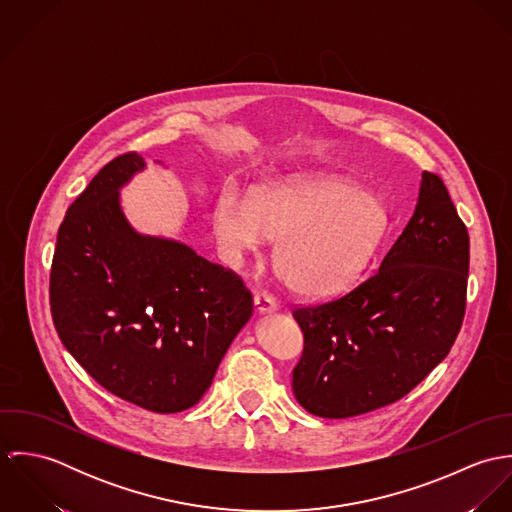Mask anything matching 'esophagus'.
I'll return each mask as SVG.
<instances>
[{
  "label": "esophagus",
  "mask_w": 512,
  "mask_h": 512,
  "mask_svg": "<svg viewBox=\"0 0 512 512\" xmlns=\"http://www.w3.org/2000/svg\"><path fill=\"white\" fill-rule=\"evenodd\" d=\"M254 307L258 313H272L278 309V301L266 292H256L254 295Z\"/></svg>",
  "instance_id": "1"
}]
</instances>
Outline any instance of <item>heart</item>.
<instances>
[{"instance_id":"heart-1","label":"heart","mask_w":512,"mask_h":512,"mask_svg":"<svg viewBox=\"0 0 512 512\" xmlns=\"http://www.w3.org/2000/svg\"><path fill=\"white\" fill-rule=\"evenodd\" d=\"M211 222L230 260L258 252L264 240H278L280 278L293 293L321 299L361 274L386 228V211L351 181L293 173L254 189L248 201L224 191Z\"/></svg>"}]
</instances>
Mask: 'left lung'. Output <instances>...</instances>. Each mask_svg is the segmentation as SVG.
Segmentation results:
<instances>
[{
	"mask_svg": "<svg viewBox=\"0 0 512 512\" xmlns=\"http://www.w3.org/2000/svg\"><path fill=\"white\" fill-rule=\"evenodd\" d=\"M469 234L438 175L424 171L412 219L353 292L297 307L295 400L351 418L406 396L447 357L465 315Z\"/></svg>",
	"mask_w": 512,
	"mask_h": 512,
	"instance_id": "left-lung-1",
	"label": "left lung"
}]
</instances>
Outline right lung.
Returning a JSON list of instances; mask_svg holds the SVG:
<instances>
[{
  "instance_id": "obj_1",
  "label": "right lung",
  "mask_w": 512,
  "mask_h": 512,
  "mask_svg": "<svg viewBox=\"0 0 512 512\" xmlns=\"http://www.w3.org/2000/svg\"><path fill=\"white\" fill-rule=\"evenodd\" d=\"M138 153L106 163L67 211L51 268L59 339L102 388L157 414L195 406L252 317L242 280L191 246L138 232L120 189Z\"/></svg>"
}]
</instances>
